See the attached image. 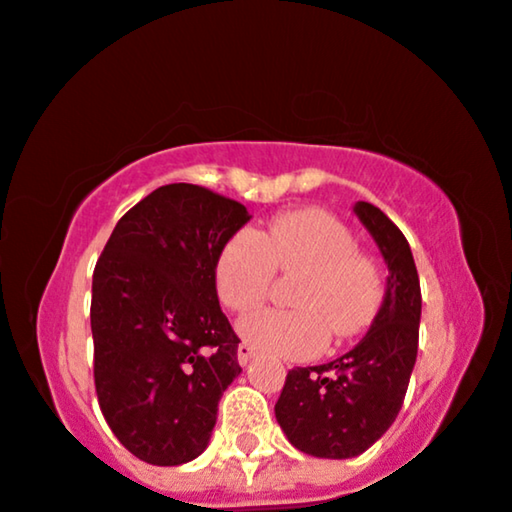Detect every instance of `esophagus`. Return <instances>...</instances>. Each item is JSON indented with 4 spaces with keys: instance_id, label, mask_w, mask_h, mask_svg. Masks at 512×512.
Here are the masks:
<instances>
[{
    "instance_id": "esophagus-1",
    "label": "esophagus",
    "mask_w": 512,
    "mask_h": 512,
    "mask_svg": "<svg viewBox=\"0 0 512 512\" xmlns=\"http://www.w3.org/2000/svg\"><path fill=\"white\" fill-rule=\"evenodd\" d=\"M252 357H255V352H252V347L245 345V342H241V345H238V364L248 366L250 361H252Z\"/></svg>"
}]
</instances>
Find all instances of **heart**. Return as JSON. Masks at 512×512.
<instances>
[{"instance_id":"b5f03b06","label":"heart","mask_w":512,"mask_h":512,"mask_svg":"<svg viewBox=\"0 0 512 512\" xmlns=\"http://www.w3.org/2000/svg\"><path fill=\"white\" fill-rule=\"evenodd\" d=\"M274 271L300 274L288 302L295 309H264L241 321L252 347L278 357H312L326 338L342 342L371 328L383 307L378 264L361 255L357 238L323 210L278 215L267 229H241L222 245L215 286L224 307L245 314L269 293Z\"/></svg>"}]
</instances>
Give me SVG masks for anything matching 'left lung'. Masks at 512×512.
I'll return each mask as SVG.
<instances>
[{"instance_id": "obj_1", "label": "left lung", "mask_w": 512, "mask_h": 512, "mask_svg": "<svg viewBox=\"0 0 512 512\" xmlns=\"http://www.w3.org/2000/svg\"><path fill=\"white\" fill-rule=\"evenodd\" d=\"M354 215L387 264L378 319L342 357L288 371L274 406L288 442L316 458H354L390 430L418 354L423 300L409 241L371 203L359 200Z\"/></svg>"}]
</instances>
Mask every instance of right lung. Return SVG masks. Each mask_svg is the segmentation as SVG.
Masks as SVG:
<instances>
[{
    "label": "right lung",
    "mask_w": 512,
    "mask_h": 512,
    "mask_svg": "<svg viewBox=\"0 0 512 512\" xmlns=\"http://www.w3.org/2000/svg\"><path fill=\"white\" fill-rule=\"evenodd\" d=\"M248 222L236 200L167 184L115 224L96 262V397L113 435L141 461L181 465L208 449L219 399L241 373L215 264Z\"/></svg>",
    "instance_id": "right-lung-1"
}]
</instances>
